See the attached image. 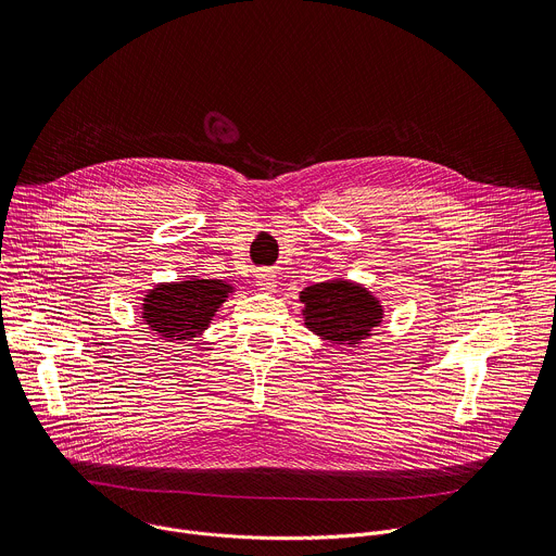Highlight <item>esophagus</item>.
<instances>
[{
  "instance_id": "esophagus-1",
  "label": "esophagus",
  "mask_w": 556,
  "mask_h": 556,
  "mask_svg": "<svg viewBox=\"0 0 556 556\" xmlns=\"http://www.w3.org/2000/svg\"><path fill=\"white\" fill-rule=\"evenodd\" d=\"M255 283H257V288H260L262 292H275V290H277V275H275L273 270L264 268V270L257 273Z\"/></svg>"
}]
</instances>
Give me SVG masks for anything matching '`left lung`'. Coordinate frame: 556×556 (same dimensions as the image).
<instances>
[{
  "instance_id": "obj_1",
  "label": "left lung",
  "mask_w": 556,
  "mask_h": 556,
  "mask_svg": "<svg viewBox=\"0 0 556 556\" xmlns=\"http://www.w3.org/2000/svg\"><path fill=\"white\" fill-rule=\"evenodd\" d=\"M299 301L305 305V328L337 345L356 348L382 321L380 301L352 281L314 283L299 294Z\"/></svg>"
}]
</instances>
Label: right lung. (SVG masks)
Listing matches in <instances>:
<instances>
[{"label":"right lung","instance_id":"right-lung-1","mask_svg":"<svg viewBox=\"0 0 556 556\" xmlns=\"http://www.w3.org/2000/svg\"><path fill=\"white\" fill-rule=\"evenodd\" d=\"M230 292L232 286L222 279L161 283L142 299V321L165 341H189L208 328Z\"/></svg>","mask_w":556,"mask_h":556}]
</instances>
